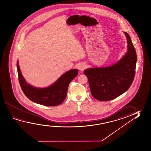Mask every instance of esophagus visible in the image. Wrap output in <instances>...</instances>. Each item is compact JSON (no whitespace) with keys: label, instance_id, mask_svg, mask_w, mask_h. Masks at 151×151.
<instances>
[{"label":"esophagus","instance_id":"obj_1","mask_svg":"<svg viewBox=\"0 0 151 151\" xmlns=\"http://www.w3.org/2000/svg\"><path fill=\"white\" fill-rule=\"evenodd\" d=\"M86 67V65L85 64H81L79 65V68L80 69V70L83 71V70H84V69H85Z\"/></svg>","mask_w":151,"mask_h":151}]
</instances>
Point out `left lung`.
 Returning <instances> with one entry per match:
<instances>
[{
  "label": "left lung",
  "mask_w": 151,
  "mask_h": 151,
  "mask_svg": "<svg viewBox=\"0 0 151 151\" xmlns=\"http://www.w3.org/2000/svg\"><path fill=\"white\" fill-rule=\"evenodd\" d=\"M127 51L119 62L106 67H95L84 70L88 80L92 96L99 101L116 99L127 91L133 81L137 56L131 37L124 32Z\"/></svg>",
  "instance_id": "obj_1"
}]
</instances>
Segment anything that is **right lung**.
I'll return each instance as SVG.
<instances>
[{
    "instance_id": "add662e5",
    "label": "right lung",
    "mask_w": 151,
    "mask_h": 151,
    "mask_svg": "<svg viewBox=\"0 0 151 151\" xmlns=\"http://www.w3.org/2000/svg\"><path fill=\"white\" fill-rule=\"evenodd\" d=\"M17 68L20 87L25 95L35 103L48 106H54L62 104L67 95L69 83L78 73V69L69 70L50 86L38 88L32 86L26 81L22 74L18 60Z\"/></svg>"
}]
</instances>
